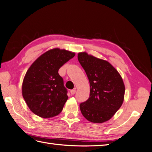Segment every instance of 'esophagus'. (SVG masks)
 Listing matches in <instances>:
<instances>
[{
	"label": "esophagus",
	"instance_id": "esophagus-1",
	"mask_svg": "<svg viewBox=\"0 0 152 152\" xmlns=\"http://www.w3.org/2000/svg\"><path fill=\"white\" fill-rule=\"evenodd\" d=\"M75 92H76V90L75 89H73V90H71V91H70V93H71V94H72V95L75 94Z\"/></svg>",
	"mask_w": 152,
	"mask_h": 152
}]
</instances>
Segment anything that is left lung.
Wrapping results in <instances>:
<instances>
[{
    "mask_svg": "<svg viewBox=\"0 0 152 152\" xmlns=\"http://www.w3.org/2000/svg\"><path fill=\"white\" fill-rule=\"evenodd\" d=\"M78 60L90 83V96L80 104L83 115L89 121L110 120L121 106L125 96L122 77L108 61L79 52Z\"/></svg>",
    "mask_w": 152,
    "mask_h": 152,
    "instance_id": "left-lung-1",
    "label": "left lung"
}]
</instances>
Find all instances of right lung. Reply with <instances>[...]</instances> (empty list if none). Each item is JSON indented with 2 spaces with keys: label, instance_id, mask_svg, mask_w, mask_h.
Returning <instances> with one entry per match:
<instances>
[{
  "label": "right lung",
  "instance_id": "right-lung-1",
  "mask_svg": "<svg viewBox=\"0 0 152 152\" xmlns=\"http://www.w3.org/2000/svg\"><path fill=\"white\" fill-rule=\"evenodd\" d=\"M75 55L64 49H51L30 66L23 79L22 95L33 113L50 118L62 111L68 98L67 91L58 70Z\"/></svg>",
  "mask_w": 152,
  "mask_h": 152
}]
</instances>
